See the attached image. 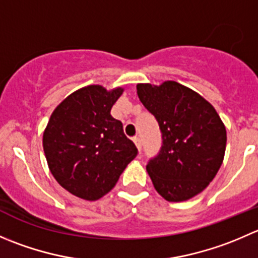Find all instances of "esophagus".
Masks as SVG:
<instances>
[{
    "instance_id": "34e87169",
    "label": "esophagus",
    "mask_w": 258,
    "mask_h": 258,
    "mask_svg": "<svg viewBox=\"0 0 258 258\" xmlns=\"http://www.w3.org/2000/svg\"><path fill=\"white\" fill-rule=\"evenodd\" d=\"M134 142H135V145L137 146V149H139V151H141V147H142L141 139H140V137H137V136H135L134 137Z\"/></svg>"
}]
</instances>
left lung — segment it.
<instances>
[{
    "label": "left lung",
    "instance_id": "8db88e82",
    "mask_svg": "<svg viewBox=\"0 0 258 258\" xmlns=\"http://www.w3.org/2000/svg\"><path fill=\"white\" fill-rule=\"evenodd\" d=\"M137 96L154 114L162 146L146 170L167 202H184L203 191L224 159L227 132L214 107L176 82L137 84Z\"/></svg>",
    "mask_w": 258,
    "mask_h": 258
}]
</instances>
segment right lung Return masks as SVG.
<instances>
[{
    "label": "right lung",
    "mask_w": 258,
    "mask_h": 258,
    "mask_svg": "<svg viewBox=\"0 0 258 258\" xmlns=\"http://www.w3.org/2000/svg\"><path fill=\"white\" fill-rule=\"evenodd\" d=\"M123 88L88 86L67 97L50 116L42 136L52 176L78 198L97 201L111 191L136 157L122 122L111 108Z\"/></svg>",
    "instance_id": "right-lung-1"
}]
</instances>
